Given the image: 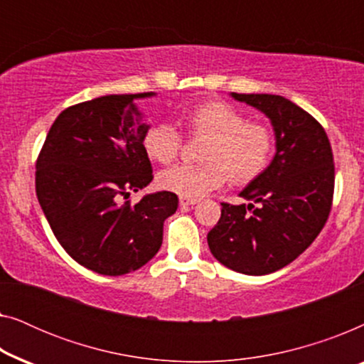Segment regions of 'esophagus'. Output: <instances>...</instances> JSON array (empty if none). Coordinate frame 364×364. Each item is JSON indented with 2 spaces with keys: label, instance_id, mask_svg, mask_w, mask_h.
<instances>
[{
  "label": "esophagus",
  "instance_id": "obj_1",
  "mask_svg": "<svg viewBox=\"0 0 364 364\" xmlns=\"http://www.w3.org/2000/svg\"><path fill=\"white\" fill-rule=\"evenodd\" d=\"M198 200L197 198H191V197H178V203H181V205H193V203H197Z\"/></svg>",
  "mask_w": 364,
  "mask_h": 364
}]
</instances>
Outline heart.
<instances>
[{"label":"heart","instance_id":"1","mask_svg":"<svg viewBox=\"0 0 364 364\" xmlns=\"http://www.w3.org/2000/svg\"><path fill=\"white\" fill-rule=\"evenodd\" d=\"M192 137H208L202 151L203 164H178L159 173V186L181 197L200 198L228 181L247 183L270 164L272 129L225 101H207L183 114ZM152 161L171 164L182 151L183 136L171 122H156L142 139Z\"/></svg>","mask_w":364,"mask_h":364}]
</instances>
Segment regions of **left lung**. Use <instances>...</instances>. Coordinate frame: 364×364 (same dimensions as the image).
<instances>
[{
	"label": "left lung",
	"mask_w": 364,
	"mask_h": 364,
	"mask_svg": "<svg viewBox=\"0 0 364 364\" xmlns=\"http://www.w3.org/2000/svg\"><path fill=\"white\" fill-rule=\"evenodd\" d=\"M275 129L270 166L243 188L242 205L222 203L208 232L212 255L245 275H267L301 255L325 227L335 192V164L325 129L311 114L273 94H237Z\"/></svg>",
	"instance_id": "8db88e82"
}]
</instances>
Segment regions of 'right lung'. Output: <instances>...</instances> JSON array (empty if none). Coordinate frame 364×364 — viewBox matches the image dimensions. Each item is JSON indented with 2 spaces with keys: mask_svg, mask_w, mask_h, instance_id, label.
Returning a JSON list of instances; mask_svg holds the SVG:
<instances>
[{
  "mask_svg": "<svg viewBox=\"0 0 364 364\" xmlns=\"http://www.w3.org/2000/svg\"><path fill=\"white\" fill-rule=\"evenodd\" d=\"M112 94L64 109L36 161V196L61 247L79 265L101 275H126L162 245L164 220L177 210L173 192L121 203L152 181L134 99Z\"/></svg>",
  "mask_w": 364,
  "mask_h": 364,
  "instance_id": "1",
  "label": "right lung"
}]
</instances>
